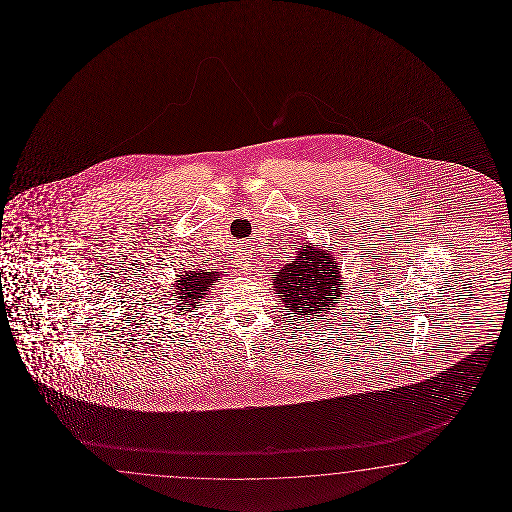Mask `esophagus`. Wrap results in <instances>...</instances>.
<instances>
[{
  "mask_svg": "<svg viewBox=\"0 0 512 512\" xmlns=\"http://www.w3.org/2000/svg\"><path fill=\"white\" fill-rule=\"evenodd\" d=\"M234 264L240 268V270H249V259L244 255V253H240V255H236V259H234Z\"/></svg>",
  "mask_w": 512,
  "mask_h": 512,
  "instance_id": "34e87169",
  "label": "esophagus"
}]
</instances>
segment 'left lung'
<instances>
[{
	"mask_svg": "<svg viewBox=\"0 0 512 512\" xmlns=\"http://www.w3.org/2000/svg\"><path fill=\"white\" fill-rule=\"evenodd\" d=\"M338 261L323 249L306 246L295 259L285 264L272 281L274 291L285 308L304 317H323L334 310L343 287Z\"/></svg>",
	"mask_w": 512,
	"mask_h": 512,
	"instance_id": "1",
	"label": "left lung"
}]
</instances>
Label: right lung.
<instances>
[{
  "mask_svg": "<svg viewBox=\"0 0 512 512\" xmlns=\"http://www.w3.org/2000/svg\"><path fill=\"white\" fill-rule=\"evenodd\" d=\"M219 272H206V270H187L176 276V283H172L174 291L169 300L176 302L178 313L191 311L208 293V289L216 283Z\"/></svg>",
  "mask_w": 512,
  "mask_h": 512,
  "instance_id": "right-lung-1",
  "label": "right lung"
}]
</instances>
